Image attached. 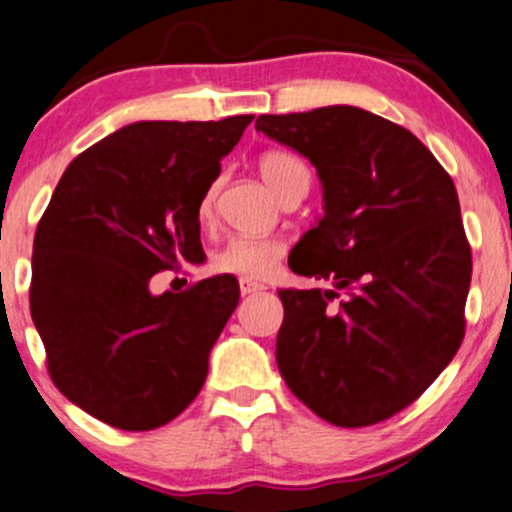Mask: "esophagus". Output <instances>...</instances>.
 Returning <instances> with one entry per match:
<instances>
[{
  "label": "esophagus",
  "mask_w": 512,
  "mask_h": 512,
  "mask_svg": "<svg viewBox=\"0 0 512 512\" xmlns=\"http://www.w3.org/2000/svg\"><path fill=\"white\" fill-rule=\"evenodd\" d=\"M238 286H241L243 295H252V293H260V290H264L262 283L250 281V278H241V283H238Z\"/></svg>",
  "instance_id": "1"
}]
</instances>
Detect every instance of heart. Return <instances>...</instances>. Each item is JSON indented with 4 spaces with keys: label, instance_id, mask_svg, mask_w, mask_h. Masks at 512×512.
<instances>
[{
    "label": "heart",
    "instance_id": "b5f03b06",
    "mask_svg": "<svg viewBox=\"0 0 512 512\" xmlns=\"http://www.w3.org/2000/svg\"><path fill=\"white\" fill-rule=\"evenodd\" d=\"M260 174L264 184L276 193L278 198H286L293 191L309 189V167L302 163L293 153L283 151H269L260 158ZM217 184H210V189L200 198L198 215L200 219H210L212 205H215ZM286 241L281 238H248V236H234L229 238L222 248L212 257V267L222 274L250 278V281H262L271 271L276 269L278 260L286 255Z\"/></svg>",
    "mask_w": 512,
    "mask_h": 512
}]
</instances>
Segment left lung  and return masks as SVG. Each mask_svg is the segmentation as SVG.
I'll return each mask as SVG.
<instances>
[{"mask_svg": "<svg viewBox=\"0 0 512 512\" xmlns=\"http://www.w3.org/2000/svg\"><path fill=\"white\" fill-rule=\"evenodd\" d=\"M255 129L304 155L323 193L288 264L331 288L278 290V371L328 423H380L461 347L472 257L454 181L409 129L357 106L260 115Z\"/></svg>", "mask_w": 512, "mask_h": 512, "instance_id": "8db88e82", "label": "left lung"}]
</instances>
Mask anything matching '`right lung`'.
I'll return each instance as SVG.
<instances>
[{"label":"right lung","mask_w":512,"mask_h":512,"mask_svg":"<svg viewBox=\"0 0 512 512\" xmlns=\"http://www.w3.org/2000/svg\"><path fill=\"white\" fill-rule=\"evenodd\" d=\"M252 118L132 122L77 155L40 219L30 314L51 380L113 428L170 423L208 378L238 281L153 295L151 278L203 257L200 198Z\"/></svg>","instance_id":"add662e5"}]
</instances>
